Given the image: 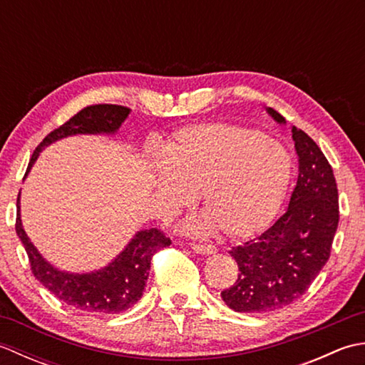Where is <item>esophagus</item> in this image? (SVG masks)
<instances>
[{
	"label": "esophagus",
	"mask_w": 365,
	"mask_h": 365,
	"mask_svg": "<svg viewBox=\"0 0 365 365\" xmlns=\"http://www.w3.org/2000/svg\"><path fill=\"white\" fill-rule=\"evenodd\" d=\"M192 251L200 255H212L216 252V247L212 245H192Z\"/></svg>",
	"instance_id": "esophagus-1"
}]
</instances>
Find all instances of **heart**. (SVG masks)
<instances>
[{"label": "heart", "instance_id": "b5f03b06", "mask_svg": "<svg viewBox=\"0 0 365 365\" xmlns=\"http://www.w3.org/2000/svg\"><path fill=\"white\" fill-rule=\"evenodd\" d=\"M168 166L153 177L161 210L174 213L199 192L204 218L188 230L215 229L242 242L274 221L292 180V160L282 145L257 130L229 123L178 128L165 149Z\"/></svg>", "mask_w": 365, "mask_h": 365}]
</instances>
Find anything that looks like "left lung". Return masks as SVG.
Masks as SVG:
<instances>
[{
    "instance_id": "1",
    "label": "left lung",
    "mask_w": 365,
    "mask_h": 365,
    "mask_svg": "<svg viewBox=\"0 0 365 365\" xmlns=\"http://www.w3.org/2000/svg\"><path fill=\"white\" fill-rule=\"evenodd\" d=\"M265 110L285 125L273 108ZM292 139L299 175L285 213L262 235L229 251L240 274L221 297L235 312L267 314L289 306L306 293L329 259L339 224L336 178L312 138L292 127Z\"/></svg>"
}]
</instances>
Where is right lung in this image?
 I'll return each mask as SVG.
<instances>
[{
    "mask_svg": "<svg viewBox=\"0 0 365 365\" xmlns=\"http://www.w3.org/2000/svg\"><path fill=\"white\" fill-rule=\"evenodd\" d=\"M130 113L131 110L128 108L118 105H94L84 108L63 127L51 131L37 145L25 178L41 152L53 143L76 135L114 136L118 135ZM20 192L17 197L15 230L25 246L34 277L45 289H48L54 297L73 309L94 315L120 314L141 299L147 277H149L152 255L161 247L169 246V238L163 235L158 229L138 230L125 247L105 267L88 271V273H72V271L54 267L31 243L21 222Z\"/></svg>",
    "mask_w": 365,
    "mask_h": 365,
    "instance_id": "1",
    "label": "right lung"
}]
</instances>
